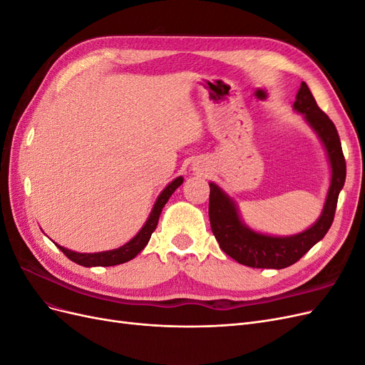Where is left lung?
<instances>
[{"mask_svg": "<svg viewBox=\"0 0 365 365\" xmlns=\"http://www.w3.org/2000/svg\"><path fill=\"white\" fill-rule=\"evenodd\" d=\"M294 109L304 114L307 123L322 138L332 168V181L323 213L311 228L289 237H272L256 233L242 224L235 202L216 184L210 182L208 216L219 247L230 257L251 268L282 269L300 260L318 240L326 236L332 225L338 195L346 181V160L336 128L327 114L319 109L304 82H302L297 93Z\"/></svg>", "mask_w": 365, "mask_h": 365, "instance_id": "obj_1", "label": "left lung"}]
</instances>
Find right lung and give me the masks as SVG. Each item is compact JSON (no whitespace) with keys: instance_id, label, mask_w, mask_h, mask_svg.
<instances>
[{"instance_id":"1","label":"right lung","mask_w":365,"mask_h":365,"mask_svg":"<svg viewBox=\"0 0 365 365\" xmlns=\"http://www.w3.org/2000/svg\"><path fill=\"white\" fill-rule=\"evenodd\" d=\"M182 181H184L182 176H180V178H176L175 181H172L168 187H165V189L161 192V195L158 196L155 205H153L150 216L146 220V224L143 225V228L138 231V235L132 240H129L126 245L120 247L117 250L103 251V252H93V254L74 252V251L63 248L61 245H58V248L70 260H73L77 264H82V267H114V264H120V263H125L128 260H132L143 248L148 245L152 233L157 228L163 207L165 205V202L169 201L172 193L182 184Z\"/></svg>"}]
</instances>
